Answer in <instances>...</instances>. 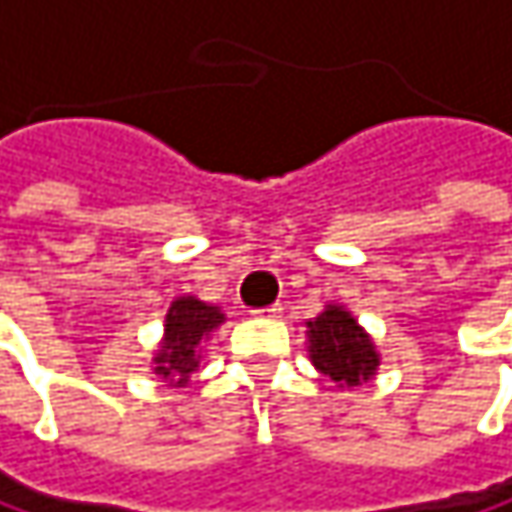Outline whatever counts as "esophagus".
<instances>
[{"instance_id":"34e87169","label":"esophagus","mask_w":512,"mask_h":512,"mask_svg":"<svg viewBox=\"0 0 512 512\" xmlns=\"http://www.w3.org/2000/svg\"><path fill=\"white\" fill-rule=\"evenodd\" d=\"M281 313V304H266V307H257L255 316H266V319H275Z\"/></svg>"}]
</instances>
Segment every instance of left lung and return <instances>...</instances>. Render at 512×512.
<instances>
[{
	"label": "left lung",
	"mask_w": 512,
	"mask_h": 512,
	"mask_svg": "<svg viewBox=\"0 0 512 512\" xmlns=\"http://www.w3.org/2000/svg\"><path fill=\"white\" fill-rule=\"evenodd\" d=\"M307 337L313 366L331 381L357 387L375 375L378 351L349 310L328 304L325 313L307 322Z\"/></svg>",
	"instance_id": "8db88e82"
}]
</instances>
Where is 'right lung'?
Wrapping results in <instances>:
<instances>
[{"mask_svg":"<svg viewBox=\"0 0 512 512\" xmlns=\"http://www.w3.org/2000/svg\"><path fill=\"white\" fill-rule=\"evenodd\" d=\"M222 313L213 304L199 302L193 296L175 299L166 313V337L155 357V372L169 384H187L199 369V343L216 325H222Z\"/></svg>","mask_w":512,"mask_h":512,"instance_id":"1","label":"right lung"}]
</instances>
